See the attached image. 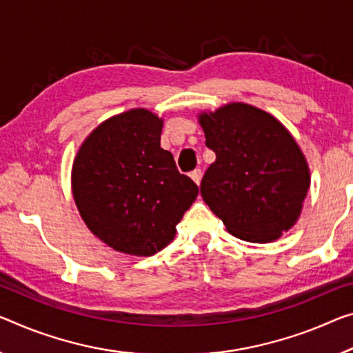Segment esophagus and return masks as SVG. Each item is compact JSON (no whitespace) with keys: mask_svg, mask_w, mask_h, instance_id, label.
<instances>
[{"mask_svg":"<svg viewBox=\"0 0 353 353\" xmlns=\"http://www.w3.org/2000/svg\"><path fill=\"white\" fill-rule=\"evenodd\" d=\"M191 178H192L195 184H200V181H202V170H200V169L192 170L191 172Z\"/></svg>","mask_w":353,"mask_h":353,"instance_id":"obj_1","label":"esophagus"}]
</instances>
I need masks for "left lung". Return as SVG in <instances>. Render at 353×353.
Wrapping results in <instances>:
<instances>
[{"instance_id": "left-lung-1", "label": "left lung", "mask_w": 353, "mask_h": 353, "mask_svg": "<svg viewBox=\"0 0 353 353\" xmlns=\"http://www.w3.org/2000/svg\"><path fill=\"white\" fill-rule=\"evenodd\" d=\"M199 123L216 154L200 184L205 203L233 236L278 240L300 218L311 184L294 135L271 113L245 102L200 112Z\"/></svg>"}]
</instances>
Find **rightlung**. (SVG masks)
I'll list each match as a JSON object with an SVG mask.
<instances>
[{"label":"right lung","mask_w":353,"mask_h":353,"mask_svg":"<svg viewBox=\"0 0 353 353\" xmlns=\"http://www.w3.org/2000/svg\"><path fill=\"white\" fill-rule=\"evenodd\" d=\"M162 118L131 108L102 121L72 164V195L86 227L107 246L148 257L175 238L199 188L161 148Z\"/></svg>","instance_id":"right-lung-1"}]
</instances>
